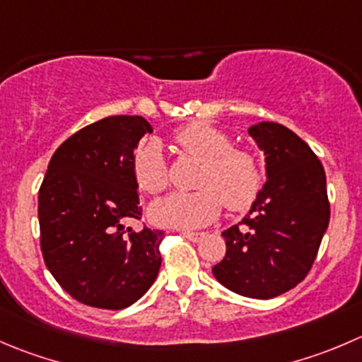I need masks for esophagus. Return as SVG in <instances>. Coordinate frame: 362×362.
<instances>
[{
  "mask_svg": "<svg viewBox=\"0 0 362 362\" xmlns=\"http://www.w3.org/2000/svg\"><path fill=\"white\" fill-rule=\"evenodd\" d=\"M184 237L192 242H199L205 238V233H203V231H184Z\"/></svg>",
  "mask_w": 362,
  "mask_h": 362,
  "instance_id": "34e87169",
  "label": "esophagus"
}]
</instances>
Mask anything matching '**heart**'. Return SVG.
Listing matches in <instances>:
<instances>
[{"instance_id":"obj_1","label":"heart","mask_w":362,"mask_h":362,"mask_svg":"<svg viewBox=\"0 0 362 362\" xmlns=\"http://www.w3.org/2000/svg\"><path fill=\"white\" fill-rule=\"evenodd\" d=\"M175 141L202 163L192 192H173L150 209L153 223L170 228H199L212 223L223 209L238 212L251 206L263 184L258 159L249 150L231 146V138L206 122L178 129ZM136 182L148 194L168 187L170 173L159 139L150 138L132 156Z\"/></svg>"}]
</instances>
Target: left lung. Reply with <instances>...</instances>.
I'll list each match as a JSON object with an SVG mask.
<instances>
[{"label":"left lung","mask_w":362,"mask_h":362,"mask_svg":"<svg viewBox=\"0 0 362 362\" xmlns=\"http://www.w3.org/2000/svg\"><path fill=\"white\" fill-rule=\"evenodd\" d=\"M247 132L265 153L267 182L242 223L223 231L226 255L212 272L238 296L272 299L308 276L331 206L324 166L306 141L274 122Z\"/></svg>","instance_id":"left-lung-1"}]
</instances>
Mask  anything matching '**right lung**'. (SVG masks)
<instances>
[{
  "mask_svg": "<svg viewBox=\"0 0 362 362\" xmlns=\"http://www.w3.org/2000/svg\"><path fill=\"white\" fill-rule=\"evenodd\" d=\"M152 132L143 117H107L58 146L38 191L44 262L79 303L103 310L134 304L160 269L163 230L134 231L141 217L132 156Z\"/></svg>",
  "mask_w": 362,
  "mask_h": 362,
  "instance_id": "1",
  "label": "right lung"
}]
</instances>
